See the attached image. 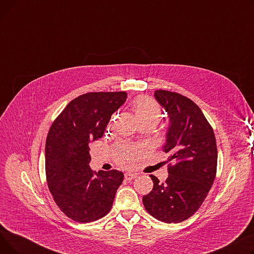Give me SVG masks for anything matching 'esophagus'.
<instances>
[{"label":"esophagus","instance_id":"34e87169","mask_svg":"<svg viewBox=\"0 0 254 254\" xmlns=\"http://www.w3.org/2000/svg\"><path fill=\"white\" fill-rule=\"evenodd\" d=\"M136 177H137V174H135V173L128 172V173H126V174H125L126 180H128V181H130V180H132V179H135Z\"/></svg>","mask_w":254,"mask_h":254}]
</instances>
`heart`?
Here are the masks:
<instances>
[{"label":"heart","instance_id":"1","mask_svg":"<svg viewBox=\"0 0 254 254\" xmlns=\"http://www.w3.org/2000/svg\"><path fill=\"white\" fill-rule=\"evenodd\" d=\"M132 111L139 125H149L155 127L162 118V109L159 105L148 97H139L132 103ZM114 120V115L112 116ZM140 152L136 146H131L119 142L114 146V155L118 164L123 166H130L135 161V156Z\"/></svg>","mask_w":254,"mask_h":254}]
</instances>
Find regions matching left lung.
Wrapping results in <instances>:
<instances>
[{"label": "left lung", "instance_id": "8db88e82", "mask_svg": "<svg viewBox=\"0 0 254 254\" xmlns=\"http://www.w3.org/2000/svg\"><path fill=\"white\" fill-rule=\"evenodd\" d=\"M156 101L170 118L164 151L169 153L166 182L150 175L152 190L143 196L150 215L167 223H178L192 216L201 207L214 182L217 146L214 131L202 110L180 93L158 89Z\"/></svg>", "mask_w": 254, "mask_h": 254}]
</instances>
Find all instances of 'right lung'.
<instances>
[{
	"label": "right lung",
	"instance_id": "1",
	"mask_svg": "<svg viewBox=\"0 0 254 254\" xmlns=\"http://www.w3.org/2000/svg\"><path fill=\"white\" fill-rule=\"evenodd\" d=\"M126 91L87 92L72 100L51 125L45 145L48 189L64 215L81 223L109 213L123 172H93L89 143L102 138Z\"/></svg>",
	"mask_w": 254,
	"mask_h": 254
}]
</instances>
